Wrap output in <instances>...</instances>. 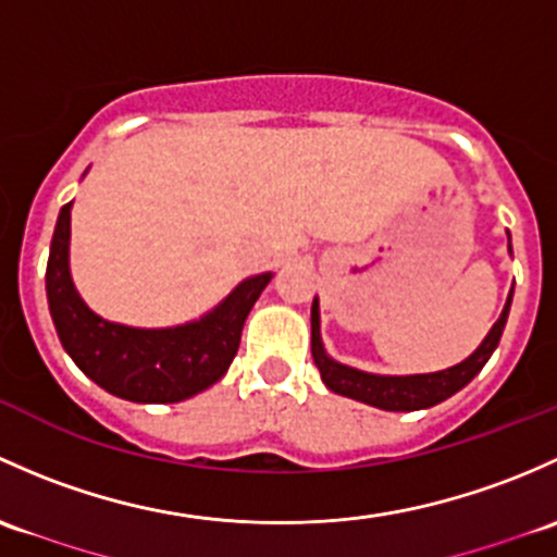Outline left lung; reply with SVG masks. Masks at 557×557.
<instances>
[{
	"mask_svg": "<svg viewBox=\"0 0 557 557\" xmlns=\"http://www.w3.org/2000/svg\"><path fill=\"white\" fill-rule=\"evenodd\" d=\"M509 306H512V292L507 297V306H504L502 317H498L496 324L491 326V332L485 335V341L480 343L478 351L469 359H463L461 364L450 367V370L443 372H429V375H370V372L354 370V367H346L335 359H330L324 354V346H321L319 335V302L313 300L311 308V354L313 362H317L321 381L326 383V388L335 394H343V397L359 399V403H367L372 407H381V410H423V407H432L443 399L453 397L456 392H461L480 370H483L485 362L491 359V354L496 351L498 341H502L504 324H507Z\"/></svg>",
	"mask_w": 557,
	"mask_h": 557,
	"instance_id": "1",
	"label": "left lung"
}]
</instances>
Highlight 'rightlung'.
Returning <instances> with one entry per match:
<instances>
[{"label": "right lung", "mask_w": 557, "mask_h": 557, "mask_svg": "<svg viewBox=\"0 0 557 557\" xmlns=\"http://www.w3.org/2000/svg\"><path fill=\"white\" fill-rule=\"evenodd\" d=\"M69 211L61 209L50 240L48 286L50 317L61 346L74 364L131 403H182L220 381L238 351L240 330L271 273L246 278L209 317L171 330H134L96 317L69 276Z\"/></svg>", "instance_id": "right-lung-1"}]
</instances>
